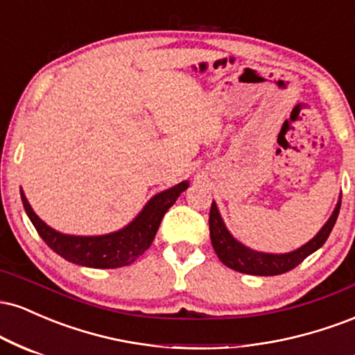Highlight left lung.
Returning a JSON list of instances; mask_svg holds the SVG:
<instances>
[{
  "label": "left lung",
  "mask_w": 355,
  "mask_h": 355,
  "mask_svg": "<svg viewBox=\"0 0 355 355\" xmlns=\"http://www.w3.org/2000/svg\"><path fill=\"white\" fill-rule=\"evenodd\" d=\"M339 210L340 198L332 211L331 218L325 222V225L319 230V234L312 240H309L305 245L297 248L294 252H288V254H266V252L252 250V248L240 243L237 239H234V235L227 230L225 223H223L222 217H220L217 203L211 202L209 217L211 245H214L215 254L218 255L222 263H225L232 270L242 272V274L248 275H280L295 268L309 255L313 254L317 248L324 245L325 240L331 235L334 225H336V220L339 217Z\"/></svg>",
  "instance_id": "obj_1"
}]
</instances>
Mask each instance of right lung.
Listing matches in <instances>:
<instances>
[{
  "mask_svg": "<svg viewBox=\"0 0 355 355\" xmlns=\"http://www.w3.org/2000/svg\"><path fill=\"white\" fill-rule=\"evenodd\" d=\"M189 189V182H182L172 189L160 191L150 198L144 210L121 230L96 237H80V235L60 234L43 222L35 214L31 205L24 197L21 202L26 215L35 225L40 237L44 240L53 252L67 259L76 266L93 268H116L133 263L144 252L152 245L158 227L166 210L180 197L182 191Z\"/></svg>",
  "mask_w": 355,
  "mask_h": 355,
  "instance_id": "obj_1",
  "label": "right lung"
}]
</instances>
